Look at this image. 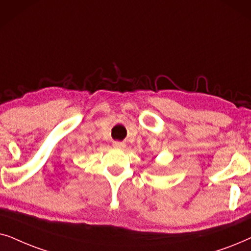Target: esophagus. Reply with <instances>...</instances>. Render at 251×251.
Listing matches in <instances>:
<instances>
[{
	"mask_svg": "<svg viewBox=\"0 0 251 251\" xmlns=\"http://www.w3.org/2000/svg\"><path fill=\"white\" fill-rule=\"evenodd\" d=\"M113 147H115V148H124V147H125V143L124 142H119V141H116V142H113Z\"/></svg>",
	"mask_w": 251,
	"mask_h": 251,
	"instance_id": "esophagus-1",
	"label": "esophagus"
}]
</instances>
